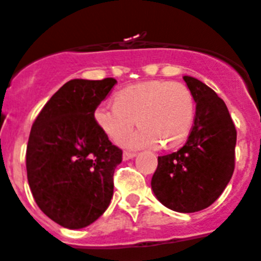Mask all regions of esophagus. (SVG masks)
<instances>
[{"mask_svg": "<svg viewBox=\"0 0 261 261\" xmlns=\"http://www.w3.org/2000/svg\"><path fill=\"white\" fill-rule=\"evenodd\" d=\"M136 156V153H130V151H124L123 153V159L124 161H129Z\"/></svg>", "mask_w": 261, "mask_h": 261, "instance_id": "esophagus-1", "label": "esophagus"}]
</instances>
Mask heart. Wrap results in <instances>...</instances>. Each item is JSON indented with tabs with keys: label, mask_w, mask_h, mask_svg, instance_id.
Listing matches in <instances>:
<instances>
[{
	"label": "heart",
	"mask_w": 261,
	"mask_h": 261,
	"mask_svg": "<svg viewBox=\"0 0 261 261\" xmlns=\"http://www.w3.org/2000/svg\"><path fill=\"white\" fill-rule=\"evenodd\" d=\"M115 103H102L95 110L99 126L117 140L132 129L137 119V132L120 140L129 149L172 147L190 132L195 116V102L190 89L180 82L150 81L120 90Z\"/></svg>",
	"instance_id": "heart-1"
}]
</instances>
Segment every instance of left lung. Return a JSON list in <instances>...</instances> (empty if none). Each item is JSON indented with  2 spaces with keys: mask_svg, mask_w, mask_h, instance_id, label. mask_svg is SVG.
Masks as SVG:
<instances>
[{
  "mask_svg": "<svg viewBox=\"0 0 261 261\" xmlns=\"http://www.w3.org/2000/svg\"><path fill=\"white\" fill-rule=\"evenodd\" d=\"M196 103L186 145L158 156L151 190L166 208L193 213L208 208L223 192L234 172L237 129L225 102L197 78L184 75Z\"/></svg>",
  "mask_w": 261,
  "mask_h": 261,
  "instance_id": "obj_1",
  "label": "left lung"
}]
</instances>
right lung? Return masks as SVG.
I'll list each match as a JSON object with an SVG mask.
<instances>
[{
	"mask_svg": "<svg viewBox=\"0 0 261 261\" xmlns=\"http://www.w3.org/2000/svg\"><path fill=\"white\" fill-rule=\"evenodd\" d=\"M71 80L32 124L26 153L27 179L40 211L66 229H82L106 212L114 172L123 151L96 123L95 110L116 85Z\"/></svg>",
	"mask_w": 261,
	"mask_h": 261,
	"instance_id": "1",
	"label": "right lung"
}]
</instances>
